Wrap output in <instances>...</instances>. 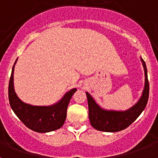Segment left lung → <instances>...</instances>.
Segmentation results:
<instances>
[{
  "label": "left lung",
  "instance_id": "1",
  "mask_svg": "<svg viewBox=\"0 0 158 158\" xmlns=\"http://www.w3.org/2000/svg\"><path fill=\"white\" fill-rule=\"evenodd\" d=\"M145 72V85L142 96L136 104L127 111H108L103 109L96 104L91 95L86 92L89 105V117L92 126L97 131L104 132H117L126 129L146 107L149 98V81L147 69L144 60L141 58Z\"/></svg>",
  "mask_w": 158,
  "mask_h": 158
}]
</instances>
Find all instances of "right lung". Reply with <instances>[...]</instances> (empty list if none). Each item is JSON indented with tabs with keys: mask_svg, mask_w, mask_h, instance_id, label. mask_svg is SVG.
Listing matches in <instances>:
<instances>
[{
	"mask_svg": "<svg viewBox=\"0 0 158 158\" xmlns=\"http://www.w3.org/2000/svg\"><path fill=\"white\" fill-rule=\"evenodd\" d=\"M16 61L17 59L12 67L8 84V100L14 113L27 127L39 133H47L62 127L66 118L67 107L77 89H73L67 92L59 101L51 106H33L25 104L14 90L13 73Z\"/></svg>",
	"mask_w": 158,
	"mask_h": 158,
	"instance_id": "obj_1",
	"label": "right lung"
}]
</instances>
